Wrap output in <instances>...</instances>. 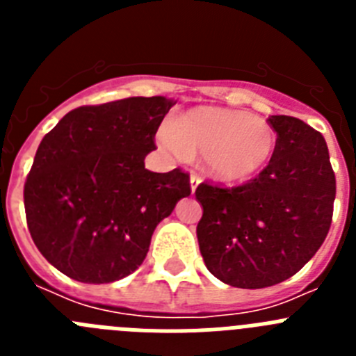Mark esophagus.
<instances>
[{"mask_svg": "<svg viewBox=\"0 0 356 356\" xmlns=\"http://www.w3.org/2000/svg\"><path fill=\"white\" fill-rule=\"evenodd\" d=\"M200 184H201V176L197 175V172H193V175H191V191L196 193V188Z\"/></svg>", "mask_w": 356, "mask_h": 356, "instance_id": "34e87169", "label": "esophagus"}]
</instances>
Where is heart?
<instances>
[{
  "instance_id": "1",
  "label": "heart",
  "mask_w": 356,
  "mask_h": 356,
  "mask_svg": "<svg viewBox=\"0 0 356 356\" xmlns=\"http://www.w3.org/2000/svg\"><path fill=\"white\" fill-rule=\"evenodd\" d=\"M160 143L178 159L203 153L212 178L241 184L254 178L271 162L276 134L262 119L235 110L200 106L172 119Z\"/></svg>"
}]
</instances>
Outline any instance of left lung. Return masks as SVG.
I'll return each instance as SVG.
<instances>
[{
    "mask_svg": "<svg viewBox=\"0 0 356 356\" xmlns=\"http://www.w3.org/2000/svg\"><path fill=\"white\" fill-rule=\"evenodd\" d=\"M276 147L267 168L238 187L197 185L196 234L216 278L238 289L285 282L328 235L335 172L325 137L298 118L271 115Z\"/></svg>",
    "mask_w": 356,
    "mask_h": 356,
    "instance_id": "obj_1",
    "label": "left lung"
}]
</instances>
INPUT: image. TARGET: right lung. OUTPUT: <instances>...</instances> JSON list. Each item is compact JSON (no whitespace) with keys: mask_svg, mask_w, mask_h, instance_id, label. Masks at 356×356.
I'll list each match as a JSON object with an SVG mask.
<instances>
[{"mask_svg":"<svg viewBox=\"0 0 356 356\" xmlns=\"http://www.w3.org/2000/svg\"><path fill=\"white\" fill-rule=\"evenodd\" d=\"M172 105L153 96L78 106L44 135L24 184V212L37 250L65 276L110 284L131 275L156 225L191 194L180 168H144Z\"/></svg>","mask_w":356,"mask_h":356,"instance_id":"obj_1","label":"right lung"}]
</instances>
